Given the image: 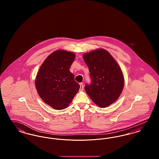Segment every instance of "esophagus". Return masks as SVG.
I'll return each instance as SVG.
<instances>
[{
  "instance_id": "1",
  "label": "esophagus",
  "mask_w": 159,
  "mask_h": 159,
  "mask_svg": "<svg viewBox=\"0 0 159 159\" xmlns=\"http://www.w3.org/2000/svg\"><path fill=\"white\" fill-rule=\"evenodd\" d=\"M83 90V83H80V89L79 91H82Z\"/></svg>"
}]
</instances>
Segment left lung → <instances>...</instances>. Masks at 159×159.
<instances>
[{
	"label": "left lung",
	"instance_id": "left-lung-1",
	"mask_svg": "<svg viewBox=\"0 0 159 159\" xmlns=\"http://www.w3.org/2000/svg\"><path fill=\"white\" fill-rule=\"evenodd\" d=\"M83 60L89 69L92 83L84 89L96 105L105 108L119 98L125 79L121 68L108 51L97 49L84 53Z\"/></svg>",
	"mask_w": 159,
	"mask_h": 159
}]
</instances>
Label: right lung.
Listing matches in <instances>:
<instances>
[{
    "mask_svg": "<svg viewBox=\"0 0 159 159\" xmlns=\"http://www.w3.org/2000/svg\"><path fill=\"white\" fill-rule=\"evenodd\" d=\"M76 54L66 50L51 53L39 69L35 79L36 88L41 99L55 110L66 108L79 91L70 67Z\"/></svg>",
    "mask_w": 159,
    "mask_h": 159,
    "instance_id": "add662e5",
    "label": "right lung"
}]
</instances>
